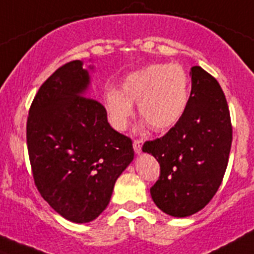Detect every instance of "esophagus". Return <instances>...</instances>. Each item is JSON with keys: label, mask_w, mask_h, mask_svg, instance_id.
<instances>
[{"label": "esophagus", "mask_w": 254, "mask_h": 254, "mask_svg": "<svg viewBox=\"0 0 254 254\" xmlns=\"http://www.w3.org/2000/svg\"><path fill=\"white\" fill-rule=\"evenodd\" d=\"M142 144H143V139H134L133 142L134 151H135L137 153H140V151H142Z\"/></svg>", "instance_id": "1"}]
</instances>
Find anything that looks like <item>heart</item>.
I'll return each instance as SVG.
<instances>
[{"instance_id":"obj_1","label":"heart","mask_w":254,"mask_h":254,"mask_svg":"<svg viewBox=\"0 0 254 254\" xmlns=\"http://www.w3.org/2000/svg\"><path fill=\"white\" fill-rule=\"evenodd\" d=\"M123 90L106 87L104 107L111 125L124 130L133 116V102L138 104L140 117L153 130L163 131L180 123L189 107L190 82L178 64H151L127 74Z\"/></svg>"}]
</instances>
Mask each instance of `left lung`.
<instances>
[{"label": "left lung", "instance_id": "1", "mask_svg": "<svg viewBox=\"0 0 254 254\" xmlns=\"http://www.w3.org/2000/svg\"><path fill=\"white\" fill-rule=\"evenodd\" d=\"M190 74L189 107L180 123L142 147L160 164L151 196L173 217L191 216L212 200L222 183L232 143L229 106L218 81L199 65Z\"/></svg>", "mask_w": 254, "mask_h": 254}]
</instances>
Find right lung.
<instances>
[{
    "instance_id": "right-lung-1",
    "label": "right lung",
    "mask_w": 254,
    "mask_h": 254,
    "mask_svg": "<svg viewBox=\"0 0 254 254\" xmlns=\"http://www.w3.org/2000/svg\"><path fill=\"white\" fill-rule=\"evenodd\" d=\"M82 62L59 67L38 89L27 119L32 176L45 201L76 223L97 218L134 157L133 142L111 127L107 111L84 95Z\"/></svg>"
}]
</instances>
